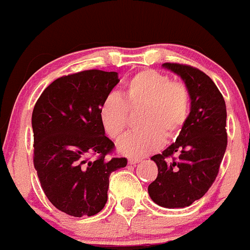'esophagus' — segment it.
Wrapping results in <instances>:
<instances>
[{"mask_svg":"<svg viewBox=\"0 0 250 250\" xmlns=\"http://www.w3.org/2000/svg\"><path fill=\"white\" fill-rule=\"evenodd\" d=\"M141 159H138V158H128V164L130 165H136L137 163H140Z\"/></svg>","mask_w":250,"mask_h":250,"instance_id":"obj_1","label":"esophagus"}]
</instances>
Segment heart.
<instances>
[{"label":"heart","mask_w":250,"mask_h":250,"mask_svg":"<svg viewBox=\"0 0 250 250\" xmlns=\"http://www.w3.org/2000/svg\"><path fill=\"white\" fill-rule=\"evenodd\" d=\"M141 109L140 130L127 133L118 150L128 157H141L175 138L189 115V92L181 81H170L159 71L146 69L131 76L122 98L109 95L100 105V120L109 137L118 140L128 125V110Z\"/></svg>","instance_id":"heart-1"}]
</instances>
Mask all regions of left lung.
<instances>
[{"label": "left lung", "instance_id": "left-lung-1", "mask_svg": "<svg viewBox=\"0 0 250 250\" xmlns=\"http://www.w3.org/2000/svg\"><path fill=\"white\" fill-rule=\"evenodd\" d=\"M163 66L184 80L191 112L176 141L150 158L158 176L148 186V193L158 206L185 208L201 199L219 174L227 147L226 104L214 81L199 69L177 63Z\"/></svg>", "mask_w": 250, "mask_h": 250}]
</instances>
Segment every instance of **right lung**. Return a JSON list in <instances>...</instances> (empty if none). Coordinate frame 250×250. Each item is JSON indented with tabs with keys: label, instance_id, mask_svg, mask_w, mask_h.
Listing matches in <instances>:
<instances>
[{
	"label": "right lung",
	"instance_id": "add662e5",
	"mask_svg": "<svg viewBox=\"0 0 250 250\" xmlns=\"http://www.w3.org/2000/svg\"><path fill=\"white\" fill-rule=\"evenodd\" d=\"M119 81L115 71L97 69L62 76L34 107V167L48 201L71 216L104 208L110 174L127 164L126 158H107L114 143L100 120L101 103Z\"/></svg>",
	"mask_w": 250,
	"mask_h": 250
}]
</instances>
